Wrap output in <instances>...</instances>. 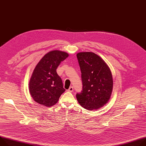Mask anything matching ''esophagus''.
Wrapping results in <instances>:
<instances>
[{"label": "esophagus", "instance_id": "esophagus-1", "mask_svg": "<svg viewBox=\"0 0 146 146\" xmlns=\"http://www.w3.org/2000/svg\"><path fill=\"white\" fill-rule=\"evenodd\" d=\"M73 86H71V87H69V88L68 90V91H69V92H73Z\"/></svg>", "mask_w": 146, "mask_h": 146}]
</instances>
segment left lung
I'll return each mask as SVG.
<instances>
[{
    "label": "left lung",
    "mask_w": 146,
    "mask_h": 146,
    "mask_svg": "<svg viewBox=\"0 0 146 146\" xmlns=\"http://www.w3.org/2000/svg\"><path fill=\"white\" fill-rule=\"evenodd\" d=\"M77 58L82 73V91L76 98L88 110L99 109L109 101L113 88L111 70L105 62L93 52H80Z\"/></svg>",
    "instance_id": "8db88e82"
}]
</instances>
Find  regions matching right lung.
Wrapping results in <instances>:
<instances>
[{"label": "right lung", "instance_id": "right-lung-1", "mask_svg": "<svg viewBox=\"0 0 146 146\" xmlns=\"http://www.w3.org/2000/svg\"><path fill=\"white\" fill-rule=\"evenodd\" d=\"M68 56L64 52L50 51L37 64L29 84L30 94L35 102L47 107L57 103L66 90L56 69Z\"/></svg>", "mask_w": 146, "mask_h": 146}]
</instances>
